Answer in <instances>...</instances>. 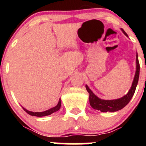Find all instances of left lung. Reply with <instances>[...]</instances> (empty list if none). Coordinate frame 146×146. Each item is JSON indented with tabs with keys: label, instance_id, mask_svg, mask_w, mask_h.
Masks as SVG:
<instances>
[{
	"label": "left lung",
	"instance_id": "8db88e82",
	"mask_svg": "<svg viewBox=\"0 0 146 146\" xmlns=\"http://www.w3.org/2000/svg\"><path fill=\"white\" fill-rule=\"evenodd\" d=\"M123 33L126 35V36H128V35L126 34V32L123 29H121ZM139 74H140V64L138 60V55L137 53L136 55V72L135 75L134 77V80L131 84V87L129 92L123 96V97L120 99H113V100H104V99H99V97L95 95L92 92L91 89L89 88L88 86L86 85V88L87 91L89 94V102L90 104L94 109L97 110L101 112H116L118 110H120L122 108H124L126 104L129 102L133 96L136 90L137 85L138 82L139 80Z\"/></svg>",
	"mask_w": 146,
	"mask_h": 146
}]
</instances>
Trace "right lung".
<instances>
[{
    "instance_id": "1",
    "label": "right lung",
    "mask_w": 146,
    "mask_h": 146,
    "mask_svg": "<svg viewBox=\"0 0 146 146\" xmlns=\"http://www.w3.org/2000/svg\"><path fill=\"white\" fill-rule=\"evenodd\" d=\"M60 106H61V100H60V99H59L58 101V104L56 105L55 107H54V108H51V109L50 110H45V111L44 112H31V111H29V110H26L25 108H23V110H25V112H26L28 114L31 115H33V116H37V117H43V116H46V115H51L52 113H55V112L58 111V110H59V109L60 108Z\"/></svg>"
}]
</instances>
